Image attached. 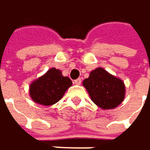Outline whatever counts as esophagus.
Masks as SVG:
<instances>
[{"label": "esophagus", "mask_w": 150, "mask_h": 150, "mask_svg": "<svg viewBox=\"0 0 150 150\" xmlns=\"http://www.w3.org/2000/svg\"><path fill=\"white\" fill-rule=\"evenodd\" d=\"M74 84H75V85H80V84H81V79L79 78V79H75V80H74Z\"/></svg>", "instance_id": "obj_1"}]
</instances>
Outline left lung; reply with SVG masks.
Listing matches in <instances>:
<instances>
[{
  "label": "left lung",
  "mask_w": 150,
  "mask_h": 150,
  "mask_svg": "<svg viewBox=\"0 0 150 150\" xmlns=\"http://www.w3.org/2000/svg\"><path fill=\"white\" fill-rule=\"evenodd\" d=\"M92 100L102 109H111L119 106L125 97L122 80L108 73L103 68L91 71L89 78L83 81Z\"/></svg>",
  "instance_id": "left-lung-1"
}]
</instances>
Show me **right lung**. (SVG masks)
<instances>
[{
  "instance_id": "1",
  "label": "right lung",
  "mask_w": 150,
  "mask_h": 150,
  "mask_svg": "<svg viewBox=\"0 0 150 150\" xmlns=\"http://www.w3.org/2000/svg\"><path fill=\"white\" fill-rule=\"evenodd\" d=\"M71 85L72 82L68 77H64L59 70L51 68L31 83L30 94L35 102L50 106L59 101Z\"/></svg>"
}]
</instances>
